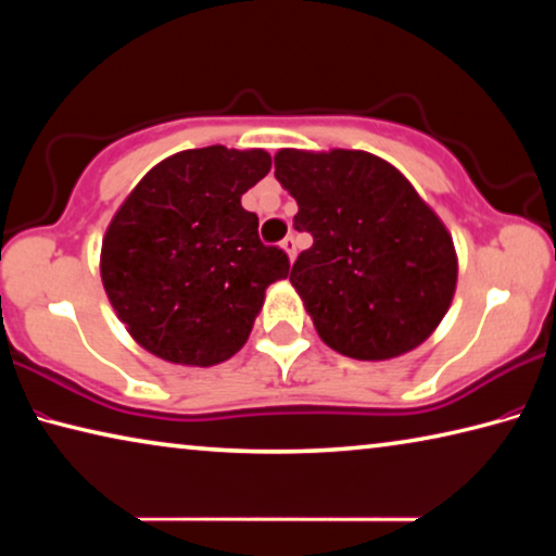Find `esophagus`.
Segmentation results:
<instances>
[{"mask_svg": "<svg viewBox=\"0 0 556 556\" xmlns=\"http://www.w3.org/2000/svg\"><path fill=\"white\" fill-rule=\"evenodd\" d=\"M281 250L287 252V257H289V262H294V257H296V240L291 238V235H287L285 240H281Z\"/></svg>", "mask_w": 556, "mask_h": 556, "instance_id": "obj_1", "label": "esophagus"}]
</instances>
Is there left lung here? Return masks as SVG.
Returning a JSON list of instances; mask_svg holds the SVG:
<instances>
[{"label":"left lung","instance_id":"1","mask_svg":"<svg viewBox=\"0 0 556 556\" xmlns=\"http://www.w3.org/2000/svg\"><path fill=\"white\" fill-rule=\"evenodd\" d=\"M275 176L314 244L289 281L321 341L390 361L437 331L456 294L454 238L390 162L361 149H279Z\"/></svg>","mask_w":556,"mask_h":556}]
</instances>
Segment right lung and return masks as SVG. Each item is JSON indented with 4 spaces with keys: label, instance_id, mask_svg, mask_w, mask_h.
Masks as SVG:
<instances>
[{
    "label": "right lung",
    "instance_id": "right-lung-1",
    "mask_svg": "<svg viewBox=\"0 0 556 556\" xmlns=\"http://www.w3.org/2000/svg\"><path fill=\"white\" fill-rule=\"evenodd\" d=\"M269 168L265 149H186L149 168L112 215L102 287L144 351L211 368L248 343L267 287L289 275L240 203Z\"/></svg>",
    "mask_w": 556,
    "mask_h": 556
}]
</instances>
